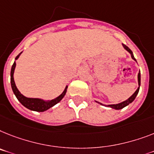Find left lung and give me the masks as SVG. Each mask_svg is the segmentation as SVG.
Returning <instances> with one entry per match:
<instances>
[{
  "mask_svg": "<svg viewBox=\"0 0 154 154\" xmlns=\"http://www.w3.org/2000/svg\"><path fill=\"white\" fill-rule=\"evenodd\" d=\"M122 45H123V47L124 48V49H126L127 51L128 52V53H130L131 54V58L133 60H134V61H136V59L134 58V54H133V53H132V51L129 48H128L127 45H124V44H122ZM137 62V61H136ZM138 87L137 88V90L135 91V92L129 98H128L126 101H122V102L120 103H118V104H113V105H104V104H102V103L101 102H98V101H95L97 103H98V104H100V105H104V106H105V107H109L111 108V109H116V110H120V109H122L123 108L126 107V106H128L129 104H131V102H133V101H134V99H135V97H136V96L138 95V91H139V88H140V85H141V74H140V71L138 72Z\"/></svg>",
  "mask_w": 154,
  "mask_h": 154,
  "instance_id": "left-lung-1",
  "label": "left lung"
}]
</instances>
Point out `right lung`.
Listing matches in <instances>:
<instances>
[{"label": "right lung", "mask_w": 154, "mask_h": 154, "mask_svg": "<svg viewBox=\"0 0 154 154\" xmlns=\"http://www.w3.org/2000/svg\"><path fill=\"white\" fill-rule=\"evenodd\" d=\"M19 54L15 59L14 63L11 66V86L12 91H13L14 94L16 95V98L18 99V101H20L24 107H26V109H30L31 111L35 112H45L55 105H57V103H59L61 101L63 97L65 96L66 93H67V89H68V86H66L65 89L63 90V92L61 93V94H60L58 97H55V98L52 99V100H44L42 98H34V97H25L24 95H23L20 91L18 90L16 87V85L14 81V72H15V68H16V60L20 57L21 55V53Z\"/></svg>", "instance_id": "1"}]
</instances>
